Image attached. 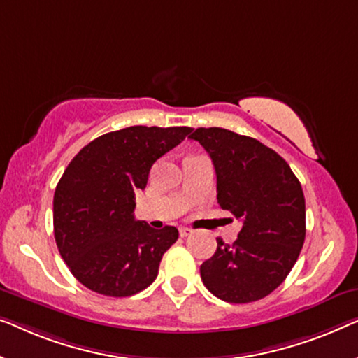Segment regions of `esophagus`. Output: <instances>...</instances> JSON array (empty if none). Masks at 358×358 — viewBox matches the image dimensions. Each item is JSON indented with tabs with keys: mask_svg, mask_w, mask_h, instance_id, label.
<instances>
[{
	"mask_svg": "<svg viewBox=\"0 0 358 358\" xmlns=\"http://www.w3.org/2000/svg\"><path fill=\"white\" fill-rule=\"evenodd\" d=\"M179 234L180 237H187L192 234V229H189V227H179Z\"/></svg>",
	"mask_w": 358,
	"mask_h": 358,
	"instance_id": "obj_1",
	"label": "esophagus"
}]
</instances>
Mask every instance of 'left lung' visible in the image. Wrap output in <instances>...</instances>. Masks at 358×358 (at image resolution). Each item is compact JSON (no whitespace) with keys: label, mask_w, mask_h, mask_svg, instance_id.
Returning <instances> with one entry per match:
<instances>
[{"label":"left lung","mask_w":358,"mask_h":358,"mask_svg":"<svg viewBox=\"0 0 358 358\" xmlns=\"http://www.w3.org/2000/svg\"><path fill=\"white\" fill-rule=\"evenodd\" d=\"M189 138L215 164L217 203L242 221L232 245L216 239L215 255L200 266L201 281L229 303L266 297L281 286L302 250V185L286 159L257 138L221 127H199Z\"/></svg>","instance_id":"8db88e82"}]
</instances>
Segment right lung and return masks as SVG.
<instances>
[{
	"label": "right lung",
	"mask_w": 358,
	"mask_h": 358,
	"mask_svg": "<svg viewBox=\"0 0 358 358\" xmlns=\"http://www.w3.org/2000/svg\"><path fill=\"white\" fill-rule=\"evenodd\" d=\"M192 132L190 127L132 126L100 136L67 164L53 199L58 250L77 281L110 297H129L158 276L174 226L153 229L134 217L136 192L150 168Z\"/></svg>",
	"instance_id": "add662e5"
}]
</instances>
